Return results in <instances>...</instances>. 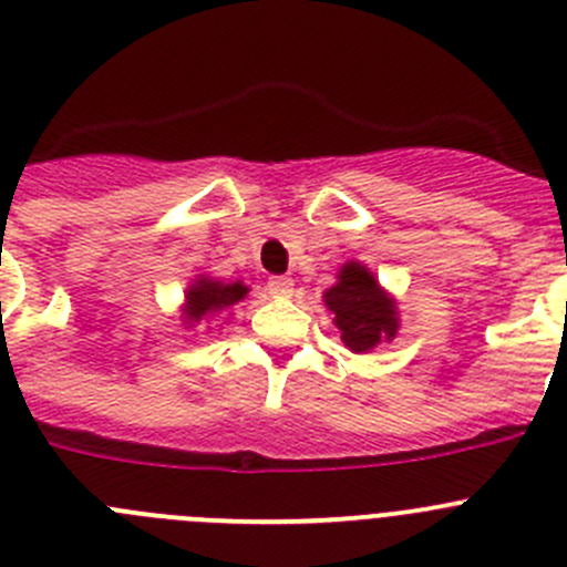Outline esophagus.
Masks as SVG:
<instances>
[{
    "label": "esophagus",
    "instance_id": "esophagus-1",
    "mask_svg": "<svg viewBox=\"0 0 567 567\" xmlns=\"http://www.w3.org/2000/svg\"><path fill=\"white\" fill-rule=\"evenodd\" d=\"M267 292L272 295V298H292L295 280L287 278V275H278V278H269Z\"/></svg>",
    "mask_w": 567,
    "mask_h": 567
}]
</instances>
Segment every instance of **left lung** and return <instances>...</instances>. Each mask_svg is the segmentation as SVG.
Masks as SVG:
<instances>
[{"label": "left lung", "mask_w": 567, "mask_h": 567, "mask_svg": "<svg viewBox=\"0 0 567 567\" xmlns=\"http://www.w3.org/2000/svg\"><path fill=\"white\" fill-rule=\"evenodd\" d=\"M322 300L333 315V326L342 331L344 348L353 353H368L398 333L395 300L381 289L364 264H342L337 284L322 295Z\"/></svg>", "instance_id": "1"}]
</instances>
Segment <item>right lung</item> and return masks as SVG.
Masks as SVG:
<instances>
[{
	"mask_svg": "<svg viewBox=\"0 0 567 567\" xmlns=\"http://www.w3.org/2000/svg\"><path fill=\"white\" fill-rule=\"evenodd\" d=\"M247 287L241 280L236 284H223V280L206 278L199 275L192 287L186 289V309H183V317H186V326H197V322H206L212 317L223 315L230 306H236L239 300H245Z\"/></svg>",
	"mask_w": 567,
	"mask_h": 567,
	"instance_id": "obj_1",
	"label": "right lung"
}]
</instances>
